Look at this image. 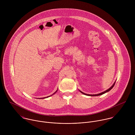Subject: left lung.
Returning a JSON list of instances; mask_svg holds the SVG:
<instances>
[{
    "mask_svg": "<svg viewBox=\"0 0 135 135\" xmlns=\"http://www.w3.org/2000/svg\"><path fill=\"white\" fill-rule=\"evenodd\" d=\"M115 84V81L114 83V84H113V85H112L110 88H109L108 89H107V90H106L105 91H103V92H102V93H100V94H95V95H89V94H85V93H83V92H82L81 91H80V90H79V91H80L81 93H82L83 94H84V95H86V96H98L102 95H103V94H105V93H106L109 92L110 90H111L112 89V88L114 87V86Z\"/></svg>",
    "mask_w": 135,
    "mask_h": 135,
    "instance_id": "left-lung-1",
    "label": "left lung"
}]
</instances>
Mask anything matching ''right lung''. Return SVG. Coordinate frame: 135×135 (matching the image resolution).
I'll list each match as a JSON object with an SVG mask.
<instances>
[{
    "label": "right lung",
    "instance_id": "right-lung-1",
    "mask_svg": "<svg viewBox=\"0 0 135 135\" xmlns=\"http://www.w3.org/2000/svg\"><path fill=\"white\" fill-rule=\"evenodd\" d=\"M57 90H58V89H57V91H56V92H55V93H54V94H52V95H51V96H47V97H44V98H39V99H45V98H48V97H50V96H52V95H54V94H55V93H57Z\"/></svg>",
    "mask_w": 135,
    "mask_h": 135
}]
</instances>
